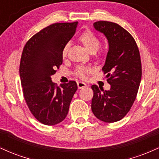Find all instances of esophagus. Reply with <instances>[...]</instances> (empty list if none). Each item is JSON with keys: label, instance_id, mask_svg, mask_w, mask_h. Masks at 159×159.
<instances>
[{"label": "esophagus", "instance_id": "esophagus-1", "mask_svg": "<svg viewBox=\"0 0 159 159\" xmlns=\"http://www.w3.org/2000/svg\"><path fill=\"white\" fill-rule=\"evenodd\" d=\"M77 85H78V88H79V89L84 88V87H87V84H86L84 82L81 81H79L77 82Z\"/></svg>", "mask_w": 159, "mask_h": 159}]
</instances>
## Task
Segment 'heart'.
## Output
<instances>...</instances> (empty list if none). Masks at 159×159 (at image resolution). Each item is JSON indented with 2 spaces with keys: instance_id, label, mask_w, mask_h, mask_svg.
I'll return each mask as SVG.
<instances>
[{
  "instance_id": "1",
  "label": "heart",
  "mask_w": 159,
  "mask_h": 159,
  "mask_svg": "<svg viewBox=\"0 0 159 159\" xmlns=\"http://www.w3.org/2000/svg\"><path fill=\"white\" fill-rule=\"evenodd\" d=\"M78 41L84 45L90 53H95L97 52L101 45V42L95 34L90 30L84 31L78 37ZM69 45V43L66 44L63 48V56L66 57L68 52ZM93 72V69L90 67L80 66L76 69V73L82 78H85Z\"/></svg>"
}]
</instances>
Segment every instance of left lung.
Segmentation results:
<instances>
[{"label": "left lung", "mask_w": 159, "mask_h": 159, "mask_svg": "<svg viewBox=\"0 0 159 159\" xmlns=\"http://www.w3.org/2000/svg\"><path fill=\"white\" fill-rule=\"evenodd\" d=\"M94 28L106 36L109 44L102 67L109 90L92 85L91 108L101 121L114 123L123 119L132 107L141 80V61L138 45L132 36L117 24L99 21Z\"/></svg>", "instance_id": "8db88e82"}]
</instances>
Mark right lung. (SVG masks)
Returning <instances> with one entry per match:
<instances>
[{
	"mask_svg": "<svg viewBox=\"0 0 159 159\" xmlns=\"http://www.w3.org/2000/svg\"><path fill=\"white\" fill-rule=\"evenodd\" d=\"M77 25L78 21L53 24L24 47L19 66L24 97L34 117L44 125H54L65 119L78 89L75 81L57 87L51 78L63 63V48Z\"/></svg>",
	"mask_w": 159,
	"mask_h": 159,
	"instance_id": "obj_1",
	"label": "right lung"
}]
</instances>
